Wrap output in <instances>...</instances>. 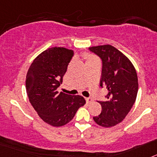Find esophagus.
<instances>
[{
	"label": "esophagus",
	"mask_w": 157,
	"mask_h": 157,
	"mask_svg": "<svg viewBox=\"0 0 157 157\" xmlns=\"http://www.w3.org/2000/svg\"><path fill=\"white\" fill-rule=\"evenodd\" d=\"M86 101L87 103H92L94 101V99L92 98H86Z\"/></svg>",
	"instance_id": "1"
}]
</instances>
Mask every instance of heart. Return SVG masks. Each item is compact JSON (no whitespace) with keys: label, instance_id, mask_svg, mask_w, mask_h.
Segmentation results:
<instances>
[{"label":"heart","instance_id":"obj_1","mask_svg":"<svg viewBox=\"0 0 157 157\" xmlns=\"http://www.w3.org/2000/svg\"><path fill=\"white\" fill-rule=\"evenodd\" d=\"M85 56H86V58L87 59V60H88V59H94V56H91L90 54H86L85 55Z\"/></svg>","mask_w":157,"mask_h":157}]
</instances>
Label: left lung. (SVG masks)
<instances>
[{"label":"left lung","instance_id":"1","mask_svg":"<svg viewBox=\"0 0 157 157\" xmlns=\"http://www.w3.org/2000/svg\"><path fill=\"white\" fill-rule=\"evenodd\" d=\"M102 60L100 86L108 90L105 101H98L102 110L94 120L98 125L111 127L121 123L135 102L138 90V75L130 59L110 45L89 48Z\"/></svg>","mask_w":157,"mask_h":157}]
</instances>
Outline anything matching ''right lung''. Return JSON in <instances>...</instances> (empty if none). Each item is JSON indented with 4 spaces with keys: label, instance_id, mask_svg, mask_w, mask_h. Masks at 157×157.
<instances>
[{
    "label": "right lung",
    "instance_id": "obj_1",
    "mask_svg": "<svg viewBox=\"0 0 157 157\" xmlns=\"http://www.w3.org/2000/svg\"><path fill=\"white\" fill-rule=\"evenodd\" d=\"M74 51L52 47L34 59L26 78V90L30 104L41 120L53 127L65 125L86 104L83 97L59 93Z\"/></svg>",
    "mask_w": 157,
    "mask_h": 157
}]
</instances>
